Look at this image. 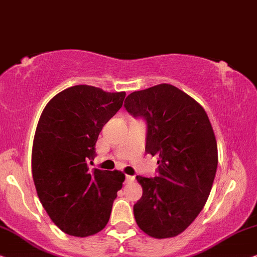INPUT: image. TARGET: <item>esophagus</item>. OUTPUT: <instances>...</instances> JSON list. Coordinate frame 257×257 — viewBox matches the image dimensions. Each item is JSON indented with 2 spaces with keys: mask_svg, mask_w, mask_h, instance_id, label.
<instances>
[{
  "mask_svg": "<svg viewBox=\"0 0 257 257\" xmlns=\"http://www.w3.org/2000/svg\"><path fill=\"white\" fill-rule=\"evenodd\" d=\"M135 181V177L134 176H131V175H125V182L126 183H132Z\"/></svg>",
  "mask_w": 257,
  "mask_h": 257,
  "instance_id": "1",
  "label": "esophagus"
}]
</instances>
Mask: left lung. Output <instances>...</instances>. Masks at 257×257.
Returning <instances> with one entry per match:
<instances>
[{
    "label": "left lung",
    "mask_w": 257,
    "mask_h": 257,
    "mask_svg": "<svg viewBox=\"0 0 257 257\" xmlns=\"http://www.w3.org/2000/svg\"><path fill=\"white\" fill-rule=\"evenodd\" d=\"M147 123L146 152L159 156L157 176H136L143 194L134 204L147 235L168 238L186 230L203 209L217 169V145L207 112L172 84L134 91L124 101Z\"/></svg>",
    "instance_id": "obj_1"
}]
</instances>
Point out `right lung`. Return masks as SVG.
<instances>
[{
	"mask_svg": "<svg viewBox=\"0 0 257 257\" xmlns=\"http://www.w3.org/2000/svg\"><path fill=\"white\" fill-rule=\"evenodd\" d=\"M125 93L91 85L61 91L43 109L32 154L37 195L51 221L68 235L101 231L122 188L118 170H89L103 125L122 107Z\"/></svg>",
	"mask_w": 257,
	"mask_h": 257,
	"instance_id": "right-lung-1",
	"label": "right lung"
}]
</instances>
